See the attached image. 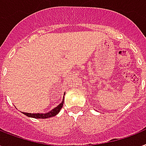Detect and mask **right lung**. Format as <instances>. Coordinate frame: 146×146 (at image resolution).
<instances>
[{"label": "right lung", "mask_w": 146, "mask_h": 146, "mask_svg": "<svg viewBox=\"0 0 146 146\" xmlns=\"http://www.w3.org/2000/svg\"><path fill=\"white\" fill-rule=\"evenodd\" d=\"M63 104H64V100H62V102L60 104L58 105L57 107H55L54 109L52 110L48 113H24V112H22V113L26 116H29V117H33L35 119H46V118H49V117L57 115L62 109Z\"/></svg>", "instance_id": "right-lung-1"}]
</instances>
